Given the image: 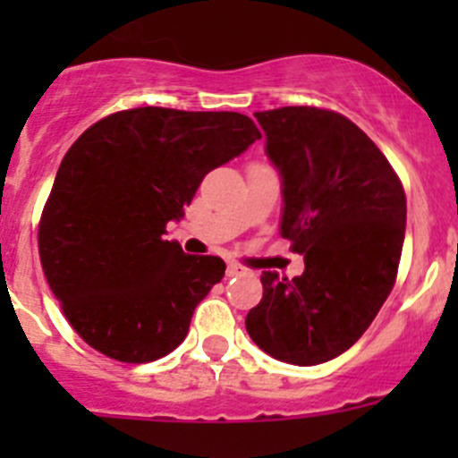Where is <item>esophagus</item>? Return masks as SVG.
Returning a JSON list of instances; mask_svg holds the SVG:
<instances>
[{
    "mask_svg": "<svg viewBox=\"0 0 458 458\" xmlns=\"http://www.w3.org/2000/svg\"><path fill=\"white\" fill-rule=\"evenodd\" d=\"M243 272V266H239V263H228V270H225V275L228 276H237Z\"/></svg>",
    "mask_w": 458,
    "mask_h": 458,
    "instance_id": "1",
    "label": "esophagus"
}]
</instances>
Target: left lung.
I'll list each match as a JSON object with an SVG mask.
<instances>
[{
	"instance_id": "8db88e82",
	"label": "left lung",
	"mask_w": 458,
	"mask_h": 458,
	"mask_svg": "<svg viewBox=\"0 0 458 458\" xmlns=\"http://www.w3.org/2000/svg\"><path fill=\"white\" fill-rule=\"evenodd\" d=\"M281 177V237L303 255L294 279L263 272L246 330L263 352L317 366L352 348L394 285L405 192L374 141L348 117L312 106L255 113Z\"/></svg>"
}]
</instances>
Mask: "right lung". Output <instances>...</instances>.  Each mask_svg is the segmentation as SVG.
<instances>
[{
  "mask_svg": "<svg viewBox=\"0 0 458 458\" xmlns=\"http://www.w3.org/2000/svg\"><path fill=\"white\" fill-rule=\"evenodd\" d=\"M261 140L242 113L132 108L71 146L39 221L46 281L90 348L123 363L173 352L224 279L219 257L165 242L201 179Z\"/></svg>",
  "mask_w": 458,
  "mask_h": 458,
  "instance_id": "obj_1",
  "label": "right lung"
}]
</instances>
